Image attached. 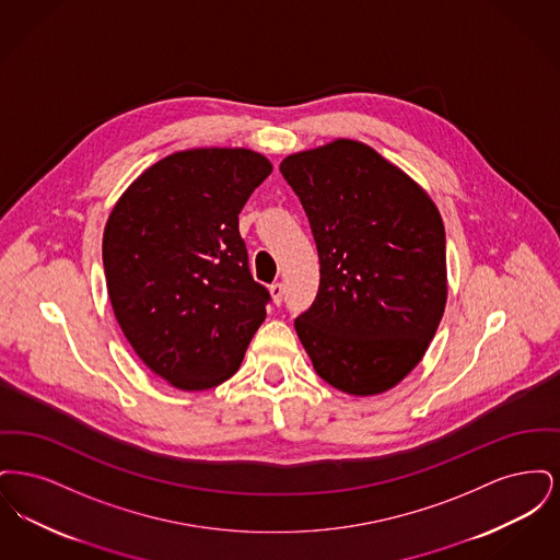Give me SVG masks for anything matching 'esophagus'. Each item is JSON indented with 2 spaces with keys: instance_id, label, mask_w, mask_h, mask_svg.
<instances>
[{
  "instance_id": "obj_1",
  "label": "esophagus",
  "mask_w": 560,
  "mask_h": 560,
  "mask_svg": "<svg viewBox=\"0 0 560 560\" xmlns=\"http://www.w3.org/2000/svg\"><path fill=\"white\" fill-rule=\"evenodd\" d=\"M268 292L272 295V302H275L277 306L283 302V285H281V283H272V285L268 288Z\"/></svg>"
}]
</instances>
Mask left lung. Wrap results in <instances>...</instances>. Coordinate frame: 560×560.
<instances>
[{
    "label": "left lung",
    "instance_id": "8db88e82",
    "mask_svg": "<svg viewBox=\"0 0 560 560\" xmlns=\"http://www.w3.org/2000/svg\"><path fill=\"white\" fill-rule=\"evenodd\" d=\"M319 252V293L293 327L334 388L373 397L422 361L447 304L439 208L370 144L336 138L279 165Z\"/></svg>",
    "mask_w": 560,
    "mask_h": 560
}]
</instances>
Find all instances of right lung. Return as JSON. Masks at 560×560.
Returning a JSON list of instances; mask_svg holds the SVG:
<instances>
[{
  "label": "right lung",
  "instance_id": "right-lung-1",
  "mask_svg": "<svg viewBox=\"0 0 560 560\" xmlns=\"http://www.w3.org/2000/svg\"><path fill=\"white\" fill-rule=\"evenodd\" d=\"M272 163L252 149L199 147L149 165L108 213V300L140 361L178 390L240 370L267 319L247 268L240 213Z\"/></svg>",
  "mask_w": 560,
  "mask_h": 560
}]
</instances>
